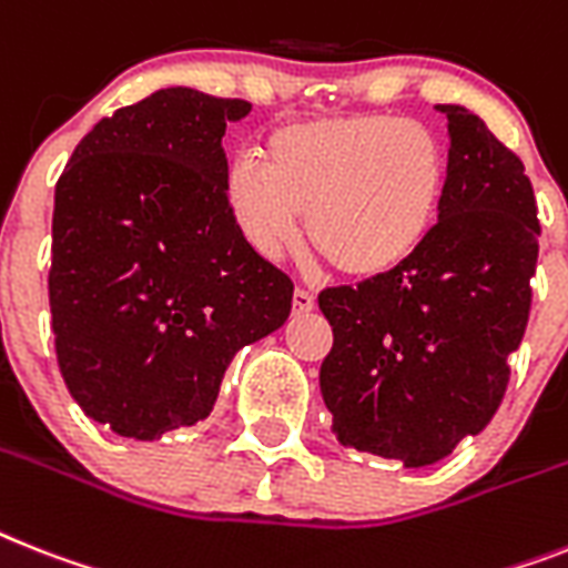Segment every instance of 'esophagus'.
<instances>
[{
    "mask_svg": "<svg viewBox=\"0 0 568 568\" xmlns=\"http://www.w3.org/2000/svg\"><path fill=\"white\" fill-rule=\"evenodd\" d=\"M316 307V295L307 287H295L293 293V311L295 313H311Z\"/></svg>",
    "mask_w": 568,
    "mask_h": 568,
    "instance_id": "esophagus-1",
    "label": "esophagus"
}]
</instances>
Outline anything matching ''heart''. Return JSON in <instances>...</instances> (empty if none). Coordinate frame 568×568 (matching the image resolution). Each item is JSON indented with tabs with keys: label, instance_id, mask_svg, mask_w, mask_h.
Instances as JSON below:
<instances>
[{
	"label": "heart",
	"instance_id": "1",
	"mask_svg": "<svg viewBox=\"0 0 568 568\" xmlns=\"http://www.w3.org/2000/svg\"><path fill=\"white\" fill-rule=\"evenodd\" d=\"M447 153L433 130L397 115L293 121L266 135L264 159L229 168L226 205L257 255L278 257L304 229L348 278H377L433 234Z\"/></svg>",
	"mask_w": 568,
	"mask_h": 568
}]
</instances>
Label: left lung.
Returning <instances> with one entry per match:
<instances>
[{
  "label": "left lung",
  "instance_id": "8db88e82",
  "mask_svg": "<svg viewBox=\"0 0 568 568\" xmlns=\"http://www.w3.org/2000/svg\"><path fill=\"white\" fill-rule=\"evenodd\" d=\"M435 110L449 121V153L433 234L392 273L318 293L334 327L318 386L336 438L403 467L442 462L490 424L526 334L540 252L517 153L476 112Z\"/></svg>",
  "mask_w": 568,
  "mask_h": 568
}]
</instances>
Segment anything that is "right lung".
<instances>
[{
    "mask_svg": "<svg viewBox=\"0 0 568 568\" xmlns=\"http://www.w3.org/2000/svg\"><path fill=\"white\" fill-rule=\"evenodd\" d=\"M241 98L168 87L101 119L54 189L49 304L65 386L89 418L153 442L209 418L229 363L278 331L293 281L226 205Z\"/></svg>",
    "mask_w": 568,
    "mask_h": 568,
    "instance_id": "add662e5",
    "label": "right lung"
}]
</instances>
